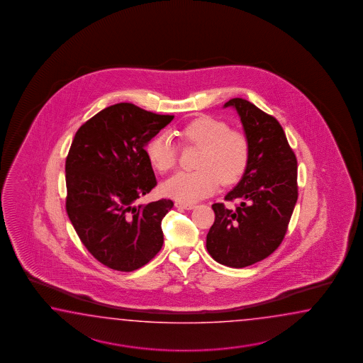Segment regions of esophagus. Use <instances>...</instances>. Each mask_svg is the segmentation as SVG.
Masks as SVG:
<instances>
[{
	"label": "esophagus",
	"instance_id": "esophagus-1",
	"mask_svg": "<svg viewBox=\"0 0 363 363\" xmlns=\"http://www.w3.org/2000/svg\"><path fill=\"white\" fill-rule=\"evenodd\" d=\"M175 206H177V208H185V210H192V208H196V203H192V202H182V201H177V202H175Z\"/></svg>",
	"mask_w": 363,
	"mask_h": 363
}]
</instances>
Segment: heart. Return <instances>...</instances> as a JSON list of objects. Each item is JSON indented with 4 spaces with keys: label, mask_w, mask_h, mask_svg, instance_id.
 <instances>
[{
    "label": "heart",
    "mask_w": 363,
    "mask_h": 363,
    "mask_svg": "<svg viewBox=\"0 0 363 363\" xmlns=\"http://www.w3.org/2000/svg\"><path fill=\"white\" fill-rule=\"evenodd\" d=\"M184 145L200 147L197 171H180L163 184V192L182 202H194L216 191L218 183L232 184L249 161V140L244 132L211 116H200L178 132ZM155 170L169 172L178 162V147L169 133L155 136L147 147Z\"/></svg>",
    "instance_id": "heart-1"
}]
</instances>
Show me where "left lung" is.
Segmentation results:
<instances>
[{"mask_svg": "<svg viewBox=\"0 0 363 363\" xmlns=\"http://www.w3.org/2000/svg\"><path fill=\"white\" fill-rule=\"evenodd\" d=\"M239 113L249 140V161L239 184L225 201L236 208L213 203L216 220L206 236V249L216 262L241 269L272 255L284 240L298 197L297 158L283 127L274 116L244 99L224 108Z\"/></svg>", "mask_w": 363, "mask_h": 363, "instance_id": "8db88e82", "label": "left lung"}]
</instances>
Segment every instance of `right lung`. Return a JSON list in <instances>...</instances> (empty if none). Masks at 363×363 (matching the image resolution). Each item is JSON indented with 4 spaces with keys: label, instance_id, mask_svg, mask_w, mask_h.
Wrapping results in <instances>:
<instances>
[{
    "label": "right lung",
    "instance_id": "right-lung-1",
    "mask_svg": "<svg viewBox=\"0 0 363 363\" xmlns=\"http://www.w3.org/2000/svg\"><path fill=\"white\" fill-rule=\"evenodd\" d=\"M174 119L130 102L101 110L75 133L66 158V211L86 250L108 269L138 270L163 245L171 200L135 205L155 185L145 145Z\"/></svg>",
    "mask_w": 363,
    "mask_h": 363
}]
</instances>
